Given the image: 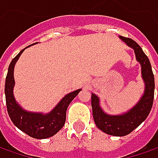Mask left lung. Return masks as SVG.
Returning a JSON list of instances; mask_svg holds the SVG:
<instances>
[{"label": "left lung", "mask_w": 158, "mask_h": 158, "mask_svg": "<svg viewBox=\"0 0 158 158\" xmlns=\"http://www.w3.org/2000/svg\"><path fill=\"white\" fill-rule=\"evenodd\" d=\"M119 38L134 49L137 60L140 63L142 77L146 85L144 95L135 107L123 115L110 116L104 113L99 105V98L94 94H92V108L94 122L100 130L111 136L122 137L138 128L148 116L154 101L155 79L149 59L139 45L129 38L122 36Z\"/></svg>", "instance_id": "8db88e82"}]
</instances>
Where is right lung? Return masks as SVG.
<instances>
[{"label": "right lung", "mask_w": 158, "mask_h": 158, "mask_svg": "<svg viewBox=\"0 0 158 158\" xmlns=\"http://www.w3.org/2000/svg\"><path fill=\"white\" fill-rule=\"evenodd\" d=\"M24 49L18 54L9 65L4 90L6 106L10 118L18 129L34 139H43L54 136L62 129L65 122L67 107L81 90H76L64 96L48 114L43 115L40 113H31L22 110L16 103L12 91L14 86V65Z\"/></svg>", "instance_id": "1"}]
</instances>
